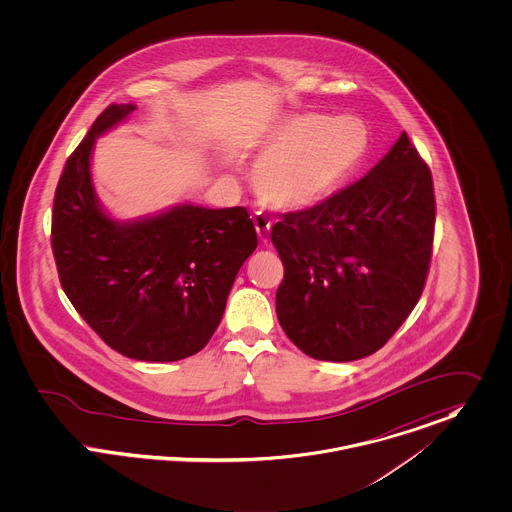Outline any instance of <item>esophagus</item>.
<instances>
[{
  "instance_id": "obj_1",
  "label": "esophagus",
  "mask_w": 512,
  "mask_h": 512,
  "mask_svg": "<svg viewBox=\"0 0 512 512\" xmlns=\"http://www.w3.org/2000/svg\"><path fill=\"white\" fill-rule=\"evenodd\" d=\"M253 224H255V229H257L259 239H261V241H267L269 231H271V226H273L271 218H269V216H265V214H261V212H257V214L253 216Z\"/></svg>"
}]
</instances>
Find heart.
<instances>
[{"label":"heart","instance_id":"1","mask_svg":"<svg viewBox=\"0 0 512 512\" xmlns=\"http://www.w3.org/2000/svg\"><path fill=\"white\" fill-rule=\"evenodd\" d=\"M257 194L281 210H306L332 198L359 172L371 133L355 115H284L259 141Z\"/></svg>","mask_w":512,"mask_h":512}]
</instances>
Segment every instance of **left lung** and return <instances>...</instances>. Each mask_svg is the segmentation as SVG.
I'll list each match as a JSON object with an SVG mask.
<instances>
[{
    "label": "left lung",
    "mask_w": 512,
    "mask_h": 512,
    "mask_svg": "<svg viewBox=\"0 0 512 512\" xmlns=\"http://www.w3.org/2000/svg\"><path fill=\"white\" fill-rule=\"evenodd\" d=\"M434 222L432 174L404 131L361 180L281 214L271 241L284 265L277 316L288 340L338 363L381 349L422 294Z\"/></svg>",
    "instance_id": "obj_1"
}]
</instances>
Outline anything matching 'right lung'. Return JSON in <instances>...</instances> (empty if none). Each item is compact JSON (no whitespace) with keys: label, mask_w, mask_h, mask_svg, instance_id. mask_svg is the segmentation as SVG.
I'll use <instances>...</instances> for the list:
<instances>
[{"label":"right lung","mask_w":512,"mask_h":512,"mask_svg":"<svg viewBox=\"0 0 512 512\" xmlns=\"http://www.w3.org/2000/svg\"><path fill=\"white\" fill-rule=\"evenodd\" d=\"M131 112L133 104L106 108L68 157L55 192L53 253L62 290L112 349L178 361L214 336L257 233L241 206L176 204L131 222L108 216L90 159L96 139Z\"/></svg>","instance_id":"right-lung-1"}]
</instances>
